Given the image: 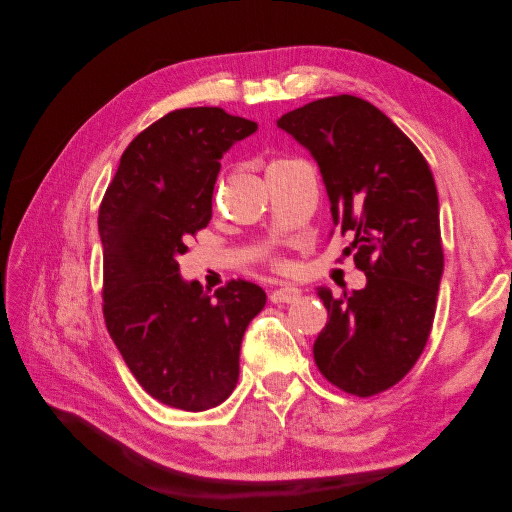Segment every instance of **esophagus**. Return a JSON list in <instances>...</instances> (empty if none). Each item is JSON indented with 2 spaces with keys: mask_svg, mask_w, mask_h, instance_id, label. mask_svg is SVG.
Segmentation results:
<instances>
[{
  "mask_svg": "<svg viewBox=\"0 0 512 512\" xmlns=\"http://www.w3.org/2000/svg\"><path fill=\"white\" fill-rule=\"evenodd\" d=\"M299 297H301V290L292 288V286H282L269 294V299L273 303H294Z\"/></svg>",
  "mask_w": 512,
  "mask_h": 512,
  "instance_id": "obj_1",
  "label": "esophagus"
}]
</instances>
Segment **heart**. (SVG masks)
<instances>
[{
  "label": "heart",
  "instance_id": "obj_1",
  "mask_svg": "<svg viewBox=\"0 0 512 512\" xmlns=\"http://www.w3.org/2000/svg\"><path fill=\"white\" fill-rule=\"evenodd\" d=\"M277 162H286V160H277ZM277 162H273V164H277ZM273 164H271V166H273Z\"/></svg>",
  "mask_w": 512,
  "mask_h": 512
}]
</instances>
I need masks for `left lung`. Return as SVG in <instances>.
Returning <instances> with one entry per match:
<instances>
[{"instance_id":"left-lung-1","label":"left lung","mask_w":512,"mask_h":512,"mask_svg":"<svg viewBox=\"0 0 512 512\" xmlns=\"http://www.w3.org/2000/svg\"><path fill=\"white\" fill-rule=\"evenodd\" d=\"M277 126L312 151L333 228L352 235L346 252L367 275L363 290L342 297L318 290L329 320L314 361L339 391L378 395L414 367L436 316L444 269L436 181L418 147L363 98H320Z\"/></svg>"}]
</instances>
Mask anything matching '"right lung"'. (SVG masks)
Returning a JSON list of instances; mask_svg holds the SVG:
<instances>
[{
  "label": "right lung",
  "instance_id": "1",
  "mask_svg": "<svg viewBox=\"0 0 512 512\" xmlns=\"http://www.w3.org/2000/svg\"><path fill=\"white\" fill-rule=\"evenodd\" d=\"M256 128L218 106L170 111L123 151L98 211L106 329L138 384L170 408L222 404L239 380L247 324L267 303L245 280L209 294L183 282L177 262L211 220L224 151Z\"/></svg>",
  "mask_w": 512,
  "mask_h": 512
}]
</instances>
